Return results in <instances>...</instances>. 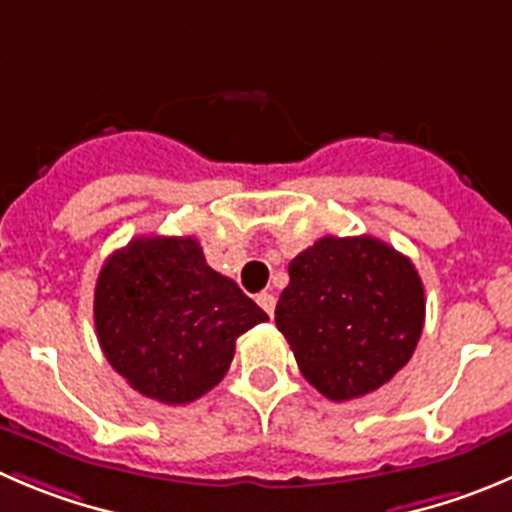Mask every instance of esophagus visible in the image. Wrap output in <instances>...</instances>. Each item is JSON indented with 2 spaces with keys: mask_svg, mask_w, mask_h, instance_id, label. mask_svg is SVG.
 Here are the masks:
<instances>
[{
  "mask_svg": "<svg viewBox=\"0 0 512 512\" xmlns=\"http://www.w3.org/2000/svg\"><path fill=\"white\" fill-rule=\"evenodd\" d=\"M256 301H259L261 309L266 311L269 316H274V309H276V296L271 294V291H264V294L256 296Z\"/></svg>",
  "mask_w": 512,
  "mask_h": 512,
  "instance_id": "obj_1",
  "label": "esophagus"
}]
</instances>
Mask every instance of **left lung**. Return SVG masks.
<instances>
[{
    "instance_id": "obj_1",
    "label": "left lung",
    "mask_w": 512,
    "mask_h": 512,
    "mask_svg": "<svg viewBox=\"0 0 512 512\" xmlns=\"http://www.w3.org/2000/svg\"><path fill=\"white\" fill-rule=\"evenodd\" d=\"M425 324L415 264L372 236H324L289 264L276 326L306 382L334 402L364 397L410 362Z\"/></svg>"
}]
</instances>
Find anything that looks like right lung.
<instances>
[{
	"mask_svg": "<svg viewBox=\"0 0 512 512\" xmlns=\"http://www.w3.org/2000/svg\"><path fill=\"white\" fill-rule=\"evenodd\" d=\"M266 319L191 236L135 238L97 276L95 329L107 362L163 405H188L216 387L236 339Z\"/></svg>",
	"mask_w": 512,
	"mask_h": 512,
	"instance_id": "obj_1",
	"label": "right lung"
}]
</instances>
